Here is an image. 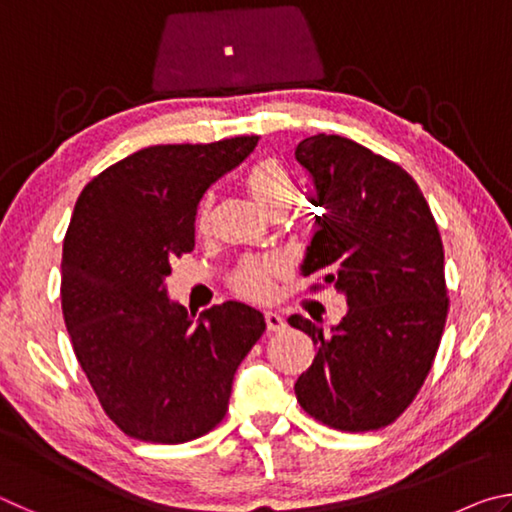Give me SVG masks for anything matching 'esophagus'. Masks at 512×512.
Segmentation results:
<instances>
[{
  "label": "esophagus",
  "instance_id": "esophagus-1",
  "mask_svg": "<svg viewBox=\"0 0 512 512\" xmlns=\"http://www.w3.org/2000/svg\"><path fill=\"white\" fill-rule=\"evenodd\" d=\"M264 320H266L268 332H282V329L287 327V320H284L280 314H275V311H266Z\"/></svg>",
  "mask_w": 512,
  "mask_h": 512
}]
</instances>
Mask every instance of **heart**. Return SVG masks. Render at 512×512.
<instances>
[{"mask_svg":"<svg viewBox=\"0 0 512 512\" xmlns=\"http://www.w3.org/2000/svg\"><path fill=\"white\" fill-rule=\"evenodd\" d=\"M248 189L257 205L268 214H284L293 201V178L280 160L259 162L248 178ZM212 221V201H205L198 212V230H207ZM282 268L273 259H244L230 275V289L250 302H268L275 296V282Z\"/></svg>","mask_w":512,"mask_h":512,"instance_id":"1","label":"heart"}]
</instances>
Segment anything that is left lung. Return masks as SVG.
<instances>
[{"instance_id":"left-lung-1","label":"left lung","mask_w":512,"mask_h":512,"mask_svg":"<svg viewBox=\"0 0 512 512\" xmlns=\"http://www.w3.org/2000/svg\"><path fill=\"white\" fill-rule=\"evenodd\" d=\"M296 160L325 210L302 273L320 280L311 291L339 289L350 307L332 334L309 318H289L318 345L296 397L332 429L388 427L420 393L443 339V239L418 183L384 155L318 133L298 144Z\"/></svg>"}]
</instances>
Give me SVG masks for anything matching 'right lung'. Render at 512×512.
Instances as JSON below:
<instances>
[{"label": "right lung", "instance_id": "add662e5", "mask_svg": "<svg viewBox=\"0 0 512 512\" xmlns=\"http://www.w3.org/2000/svg\"><path fill=\"white\" fill-rule=\"evenodd\" d=\"M257 135L158 144L110 164L76 201L63 244L60 305L108 418L144 443L201 438L225 418L232 377L266 323L244 302L201 320L167 298L171 262L194 250L196 212Z\"/></svg>", "mask_w": 512, "mask_h": 512}]
</instances>
